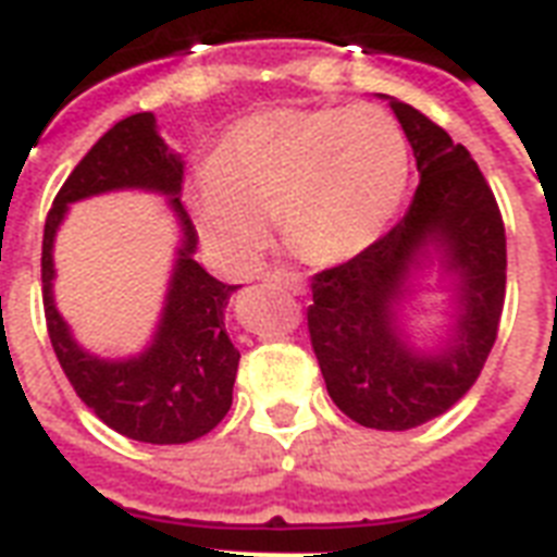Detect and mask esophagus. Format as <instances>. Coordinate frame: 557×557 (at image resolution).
Listing matches in <instances>:
<instances>
[{"instance_id":"34e87169","label":"esophagus","mask_w":557,"mask_h":557,"mask_svg":"<svg viewBox=\"0 0 557 557\" xmlns=\"http://www.w3.org/2000/svg\"><path fill=\"white\" fill-rule=\"evenodd\" d=\"M264 282H273V284H282V287H287L290 293H305V278H301L299 273H290V270H270V273H264Z\"/></svg>"}]
</instances>
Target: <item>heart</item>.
<instances>
[{"mask_svg": "<svg viewBox=\"0 0 557 557\" xmlns=\"http://www.w3.org/2000/svg\"><path fill=\"white\" fill-rule=\"evenodd\" d=\"M408 186V144L376 106L273 109L238 120L195 172L189 207L207 244L250 270L264 215L293 256L342 264L380 238Z\"/></svg>", "mask_w": 557, "mask_h": 557, "instance_id": "1", "label": "heart"}]
</instances>
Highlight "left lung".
<instances>
[{
	"mask_svg": "<svg viewBox=\"0 0 557 557\" xmlns=\"http://www.w3.org/2000/svg\"><path fill=\"white\" fill-rule=\"evenodd\" d=\"M382 100L411 144L420 186L388 235L313 275L307 327L339 411L364 429L408 431L446 413L492 354L506 296V233L469 149L408 102ZM429 272L447 284L453 313L420 346L407 310Z\"/></svg>",
	"mask_w": 557,
	"mask_h": 557,
	"instance_id": "obj_1",
	"label": "left lung"
}]
</instances>
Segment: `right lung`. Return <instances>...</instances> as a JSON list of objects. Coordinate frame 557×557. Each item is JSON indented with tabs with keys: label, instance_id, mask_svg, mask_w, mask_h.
Instances as JSON below:
<instances>
[{
	"label": "right lung",
	"instance_id": "1",
	"mask_svg": "<svg viewBox=\"0 0 557 557\" xmlns=\"http://www.w3.org/2000/svg\"><path fill=\"white\" fill-rule=\"evenodd\" d=\"M184 160L158 135L152 111L120 120L79 160L53 198L42 235V301L48 336L77 397L109 429L152 446L193 443L215 429L233 405L238 348L226 336L224 310L238 284L212 278L198 261V233L181 203ZM140 188L163 194L182 242L153 339L140 355L106 360L73 339L52 301V238L71 202Z\"/></svg>",
	"mask_w": 557,
	"mask_h": 557
}]
</instances>
